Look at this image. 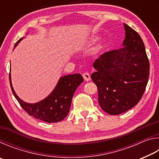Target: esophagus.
Here are the masks:
<instances>
[{"label": "esophagus", "instance_id": "obj_1", "mask_svg": "<svg viewBox=\"0 0 159 159\" xmlns=\"http://www.w3.org/2000/svg\"><path fill=\"white\" fill-rule=\"evenodd\" d=\"M82 76L85 81H88V80H90V76L89 73H88V72H85V73H83L82 74Z\"/></svg>", "mask_w": 159, "mask_h": 159}]
</instances>
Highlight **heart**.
<instances>
[{
  "mask_svg": "<svg viewBox=\"0 0 159 159\" xmlns=\"http://www.w3.org/2000/svg\"><path fill=\"white\" fill-rule=\"evenodd\" d=\"M99 40V37L98 36H95V37H93V38H92V39H90V41H89V44H93V43H95V42H97Z\"/></svg>",
  "mask_w": 159,
  "mask_h": 159,
  "instance_id": "b5f03b06",
  "label": "heart"
}]
</instances>
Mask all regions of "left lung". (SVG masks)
Here are the masks:
<instances>
[{
	"label": "left lung",
	"instance_id": "obj_1",
	"mask_svg": "<svg viewBox=\"0 0 159 159\" xmlns=\"http://www.w3.org/2000/svg\"><path fill=\"white\" fill-rule=\"evenodd\" d=\"M123 48L108 51L96 59L91 79L98 90V102L110 115L133 108L140 100L149 76V61L138 32L124 24Z\"/></svg>",
	"mask_w": 159,
	"mask_h": 159
}]
</instances>
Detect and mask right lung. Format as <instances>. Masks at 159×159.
I'll return each mask as SVG.
<instances>
[{"mask_svg": "<svg viewBox=\"0 0 159 159\" xmlns=\"http://www.w3.org/2000/svg\"><path fill=\"white\" fill-rule=\"evenodd\" d=\"M21 40L22 38L17 41L15 47ZM9 79L13 95L22 109L31 116L48 123L60 122L68 115L75 91L83 81V78L80 74L61 77L49 96L37 103L29 104L21 100L16 95L12 86L10 73Z\"/></svg>", "mask_w": 159, "mask_h": 159, "instance_id": "right-lung-1", "label": "right lung"}]
</instances>
